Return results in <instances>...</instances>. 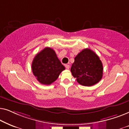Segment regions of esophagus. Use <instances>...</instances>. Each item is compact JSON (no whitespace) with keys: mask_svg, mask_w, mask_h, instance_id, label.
Here are the masks:
<instances>
[{"mask_svg":"<svg viewBox=\"0 0 129 129\" xmlns=\"http://www.w3.org/2000/svg\"><path fill=\"white\" fill-rule=\"evenodd\" d=\"M65 67H66V68L67 69H69L70 68V65L66 64V65H65Z\"/></svg>","mask_w":129,"mask_h":129,"instance_id":"1","label":"esophagus"}]
</instances>
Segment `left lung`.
<instances>
[{"label":"left lung","instance_id":"obj_1","mask_svg":"<svg viewBox=\"0 0 129 129\" xmlns=\"http://www.w3.org/2000/svg\"><path fill=\"white\" fill-rule=\"evenodd\" d=\"M70 71L79 84L91 86L103 76V64L100 58L90 49H84L75 58Z\"/></svg>","mask_w":129,"mask_h":129}]
</instances>
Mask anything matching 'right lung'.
<instances>
[{"mask_svg":"<svg viewBox=\"0 0 129 129\" xmlns=\"http://www.w3.org/2000/svg\"><path fill=\"white\" fill-rule=\"evenodd\" d=\"M64 66L50 47H45L35 56L31 63V70L41 84L49 85L57 80Z\"/></svg>","mask_w":129,"mask_h":129,"instance_id":"obj_1","label":"right lung"}]
</instances>
